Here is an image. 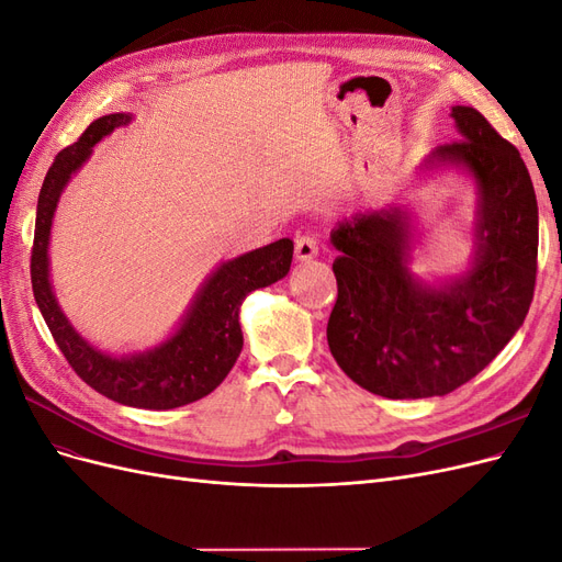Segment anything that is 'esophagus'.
<instances>
[{
    "label": "esophagus",
    "mask_w": 562,
    "mask_h": 562,
    "mask_svg": "<svg viewBox=\"0 0 562 562\" xmlns=\"http://www.w3.org/2000/svg\"><path fill=\"white\" fill-rule=\"evenodd\" d=\"M318 255V244L312 234H300L295 236V258L300 262H307L314 260Z\"/></svg>",
    "instance_id": "obj_1"
}]
</instances>
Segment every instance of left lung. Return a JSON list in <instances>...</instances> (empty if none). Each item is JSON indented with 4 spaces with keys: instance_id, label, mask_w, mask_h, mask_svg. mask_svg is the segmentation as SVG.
I'll return each mask as SVG.
<instances>
[{
    "instance_id": "8db88e82",
    "label": "left lung",
    "mask_w": 562,
    "mask_h": 562,
    "mask_svg": "<svg viewBox=\"0 0 562 562\" xmlns=\"http://www.w3.org/2000/svg\"><path fill=\"white\" fill-rule=\"evenodd\" d=\"M459 140L438 145L417 173L452 168L475 192L464 271L429 281L413 271L422 236L394 199L330 232L337 302L328 347L356 384L384 398L446 396L495 359L530 310L539 213L520 151L473 108L454 105Z\"/></svg>"
}]
</instances>
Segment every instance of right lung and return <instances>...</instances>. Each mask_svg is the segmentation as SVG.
Wrapping results in <instances>:
<instances>
[{"label": "right lung", "mask_w": 562, "mask_h": 562, "mask_svg": "<svg viewBox=\"0 0 562 562\" xmlns=\"http://www.w3.org/2000/svg\"><path fill=\"white\" fill-rule=\"evenodd\" d=\"M131 119L133 114L126 112L95 119L81 138L65 147L50 164L37 201L35 246L30 262L32 291L67 363L98 394L145 411H173L209 396L227 378L244 349L241 304L248 293L288 274L293 262V241L279 239L220 262L199 285L178 326L159 345L124 356L93 347L63 314L50 285V227L67 182L91 159L93 147L114 128L131 124Z\"/></svg>", "instance_id": "right-lung-1"}]
</instances>
